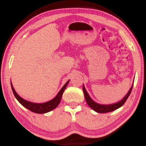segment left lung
<instances>
[{
  "mask_svg": "<svg viewBox=\"0 0 146 146\" xmlns=\"http://www.w3.org/2000/svg\"><path fill=\"white\" fill-rule=\"evenodd\" d=\"M132 87H133V84L132 85L131 88H130V89L129 90L128 93H127V95H125L124 98L122 99L121 101L117 102V103L113 104H109V105H102L95 102L91 98H90V97L89 96V95L88 94V93H87L86 88H85V87L84 86V85H83V91H84V97H85V99H86L87 104H88V105L89 106L90 108H91L93 110L96 111L97 113H108V112L113 111V110L120 108V107L122 106L124 104L125 102H126L127 99H128V98L129 97V95H130V93H131Z\"/></svg>",
  "mask_w": 146,
  "mask_h": 146,
  "instance_id": "8db88e82",
  "label": "left lung"
}]
</instances>
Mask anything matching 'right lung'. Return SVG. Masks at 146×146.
I'll return each instance as SVG.
<instances>
[{"mask_svg":"<svg viewBox=\"0 0 146 146\" xmlns=\"http://www.w3.org/2000/svg\"><path fill=\"white\" fill-rule=\"evenodd\" d=\"M69 81L70 80H68V81L66 82V83L64 85V86L61 88V90H60L59 93H58V95H56V98H53V100H51V101H48L47 102H45V103H42V104L33 103V102H30L29 101H27V100H24V99L21 98V97L17 94V93L15 91L11 82V89H12L13 93H14L15 98L17 99L18 101L23 106L25 107L26 108H27L28 110L33 112V113L43 114V113H48V112L55 109V108L59 105L60 102L61 101L62 96L64 91L66 87L67 86Z\"/></svg>","mask_w":146,"mask_h":146,"instance_id":"1","label":"right lung"}]
</instances>
